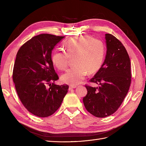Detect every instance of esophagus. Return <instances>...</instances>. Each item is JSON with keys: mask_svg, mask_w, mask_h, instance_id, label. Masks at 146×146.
<instances>
[{"mask_svg": "<svg viewBox=\"0 0 146 146\" xmlns=\"http://www.w3.org/2000/svg\"><path fill=\"white\" fill-rule=\"evenodd\" d=\"M77 87L76 85H70L69 86V90L74 89V88H76Z\"/></svg>", "mask_w": 146, "mask_h": 146, "instance_id": "esophagus-1", "label": "esophagus"}]
</instances>
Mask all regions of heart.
Returning <instances> with one entry per match:
<instances>
[{
  "mask_svg": "<svg viewBox=\"0 0 146 146\" xmlns=\"http://www.w3.org/2000/svg\"><path fill=\"white\" fill-rule=\"evenodd\" d=\"M64 51L54 50L51 61L55 68L63 70L68 68L70 58L76 66L68 70L61 76L64 83L75 85L85 78L88 72L94 74L103 64L105 45L103 41L90 36H78L68 39L64 44Z\"/></svg>",
  "mask_w": 146,
  "mask_h": 146,
  "instance_id": "heart-1",
  "label": "heart"
}]
</instances>
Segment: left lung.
Returning <instances> with one entry per match:
<instances>
[{"label": "left lung", "instance_id": "left-lung-1", "mask_svg": "<svg viewBox=\"0 0 146 146\" xmlns=\"http://www.w3.org/2000/svg\"><path fill=\"white\" fill-rule=\"evenodd\" d=\"M105 61L90 80L99 86L85 85L88 92L83 99L87 111L98 117L109 116L117 111L131 83L130 60L125 47L111 34H105Z\"/></svg>", "mask_w": 146, "mask_h": 146}]
</instances>
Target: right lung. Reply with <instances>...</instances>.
Listing matches in <instances>:
<instances>
[{"label":"right lung","instance_id":"1","mask_svg":"<svg viewBox=\"0 0 146 146\" xmlns=\"http://www.w3.org/2000/svg\"><path fill=\"white\" fill-rule=\"evenodd\" d=\"M64 37L40 34L17 53L13 71L17 94L25 108L38 117L54 114L67 94L68 85L54 83L59 78L51 61L52 50Z\"/></svg>","mask_w":146,"mask_h":146}]
</instances>
